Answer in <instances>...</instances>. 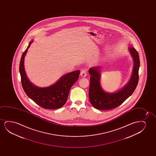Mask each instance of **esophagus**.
<instances>
[{
	"label": "esophagus",
	"mask_w": 156,
	"mask_h": 156,
	"mask_svg": "<svg viewBox=\"0 0 156 156\" xmlns=\"http://www.w3.org/2000/svg\"><path fill=\"white\" fill-rule=\"evenodd\" d=\"M87 76V71L85 69H83L80 73V76L82 77H85Z\"/></svg>",
	"instance_id": "obj_1"
}]
</instances>
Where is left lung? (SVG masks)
Instances as JSON below:
<instances>
[{
    "mask_svg": "<svg viewBox=\"0 0 156 156\" xmlns=\"http://www.w3.org/2000/svg\"><path fill=\"white\" fill-rule=\"evenodd\" d=\"M128 49L134 61L132 75L128 83L117 92L109 93L103 90L100 83V67L94 66L89 69L90 77L88 95L90 102L95 108L102 110L115 108L129 97L136 88L139 81L140 58L134 48L130 47Z\"/></svg>",
    "mask_w": 156,
    "mask_h": 156,
    "instance_id": "8db88e82",
    "label": "left lung"
}]
</instances>
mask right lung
I'll return each instance as SVG.
<instances>
[{"label": "right lung", "instance_id": "add662e5", "mask_svg": "<svg viewBox=\"0 0 156 156\" xmlns=\"http://www.w3.org/2000/svg\"><path fill=\"white\" fill-rule=\"evenodd\" d=\"M32 43L30 41L22 54L20 63L22 87L27 96L41 107L45 109H58L66 104L71 87L79 78L80 70L66 73L49 87L41 88L34 85L28 79L24 66V57Z\"/></svg>", "mask_w": 156, "mask_h": 156}]
</instances>
